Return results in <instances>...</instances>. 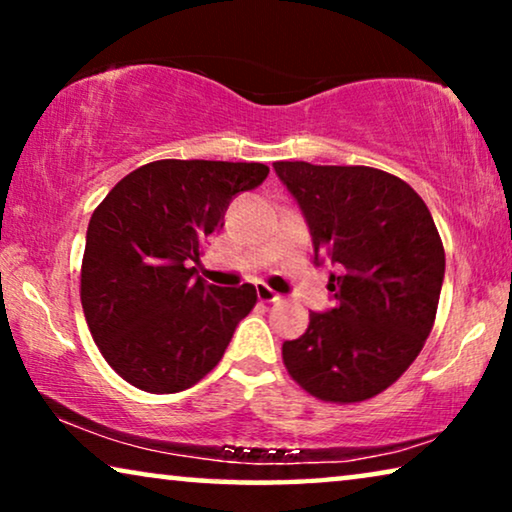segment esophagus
I'll list each match as a JSON object with an SVG mask.
<instances>
[{
    "label": "esophagus",
    "instance_id": "34e87169",
    "mask_svg": "<svg viewBox=\"0 0 512 512\" xmlns=\"http://www.w3.org/2000/svg\"><path fill=\"white\" fill-rule=\"evenodd\" d=\"M256 293H258V300H261V303H277V300L282 298L277 291H272L270 286L263 284V282L256 284Z\"/></svg>",
    "mask_w": 512,
    "mask_h": 512
}]
</instances>
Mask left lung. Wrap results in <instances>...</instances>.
I'll return each instance as SVG.
<instances>
[{
	"label": "left lung",
	"instance_id": "1",
	"mask_svg": "<svg viewBox=\"0 0 512 512\" xmlns=\"http://www.w3.org/2000/svg\"><path fill=\"white\" fill-rule=\"evenodd\" d=\"M312 244L338 265L335 305L310 314L282 345L289 375L326 403H361L391 387L422 352L436 321L445 249L424 200L394 174L366 165L279 160Z\"/></svg>",
	"mask_w": 512,
	"mask_h": 512
}]
</instances>
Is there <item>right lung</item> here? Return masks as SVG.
I'll use <instances>...</instances> for the list:
<instances>
[{"mask_svg":"<svg viewBox=\"0 0 512 512\" xmlns=\"http://www.w3.org/2000/svg\"><path fill=\"white\" fill-rule=\"evenodd\" d=\"M270 167L153 160L111 188L90 216L81 305L104 361L149 394H174L216 368L256 289H221L188 268L223 228L233 195Z\"/></svg>","mask_w":512,"mask_h":512,"instance_id":"right-lung-1","label":"right lung"}]
</instances>
